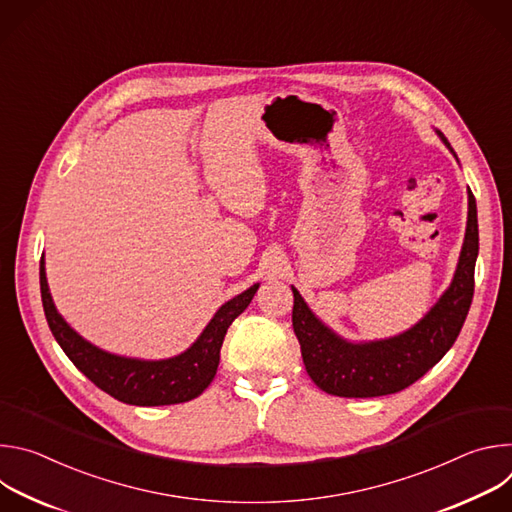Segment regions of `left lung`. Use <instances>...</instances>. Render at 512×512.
<instances>
[{
    "label": "left lung",
    "instance_id": "left-lung-1",
    "mask_svg": "<svg viewBox=\"0 0 512 512\" xmlns=\"http://www.w3.org/2000/svg\"><path fill=\"white\" fill-rule=\"evenodd\" d=\"M440 137L452 150L450 141L442 133ZM452 154L456 156L454 150ZM476 257V198L468 190L466 239L450 289L417 326L401 336L369 344H350L338 338L310 312L300 291L291 287L294 289L291 322L310 379L322 391L336 397H381L413 385L444 358L466 322L474 298Z\"/></svg>",
    "mask_w": 512,
    "mask_h": 512
}]
</instances>
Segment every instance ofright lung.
I'll return each mask as SVG.
<instances>
[{
	"mask_svg": "<svg viewBox=\"0 0 512 512\" xmlns=\"http://www.w3.org/2000/svg\"><path fill=\"white\" fill-rule=\"evenodd\" d=\"M257 287L259 285L255 283L218 310L200 338L184 354L168 360H133L99 350L58 316L46 283L44 259H40L44 314L64 354L101 391L121 403L141 407L184 403L198 397L210 385L218 369V360H221L225 334L233 320L251 304Z\"/></svg>",
	"mask_w": 512,
	"mask_h": 512,
	"instance_id": "obj_1",
	"label": "right lung"
}]
</instances>
